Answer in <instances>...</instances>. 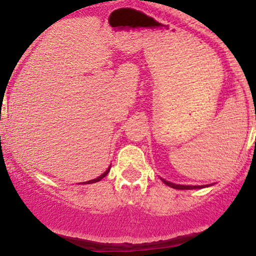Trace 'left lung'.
I'll return each mask as SVG.
<instances>
[{
    "label": "left lung",
    "instance_id": "1",
    "mask_svg": "<svg viewBox=\"0 0 256 256\" xmlns=\"http://www.w3.org/2000/svg\"><path fill=\"white\" fill-rule=\"evenodd\" d=\"M162 182L165 184V185L172 187V188H176V190H194V188H204V187L206 186H210V185H206V186H186V185H176V184H172V182H168V181L164 180V178H162Z\"/></svg>",
    "mask_w": 256,
    "mask_h": 256
}]
</instances>
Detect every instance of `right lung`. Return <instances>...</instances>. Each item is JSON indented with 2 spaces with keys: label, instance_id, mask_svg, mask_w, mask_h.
<instances>
[{
  "label": "right lung",
  "instance_id": "add662e5",
  "mask_svg": "<svg viewBox=\"0 0 256 256\" xmlns=\"http://www.w3.org/2000/svg\"><path fill=\"white\" fill-rule=\"evenodd\" d=\"M110 168H107V170H106V171H104V174H102V175H101V176H98V178H94V180H90V181H86V182H82V184H94V182H97V181H101V180H102V178H104V176H106V175H107V174H108V172H110Z\"/></svg>",
  "mask_w": 256,
  "mask_h": 256
}]
</instances>
